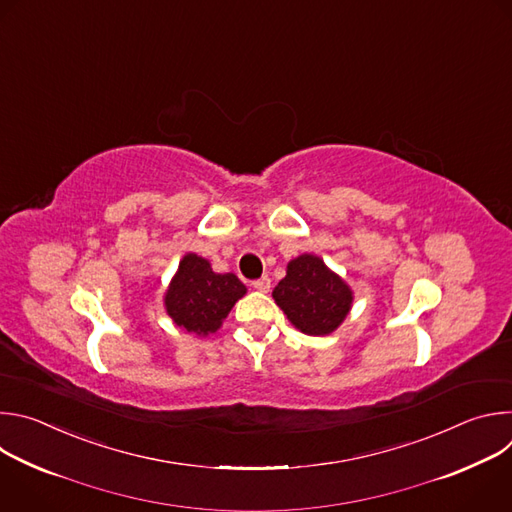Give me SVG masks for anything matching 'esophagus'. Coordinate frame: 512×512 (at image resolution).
Masks as SVG:
<instances>
[{
    "mask_svg": "<svg viewBox=\"0 0 512 512\" xmlns=\"http://www.w3.org/2000/svg\"><path fill=\"white\" fill-rule=\"evenodd\" d=\"M253 287H255L257 291H261V294H267V291L271 289V279H269L267 275H263V277H259V279L253 281Z\"/></svg>",
    "mask_w": 512,
    "mask_h": 512,
    "instance_id": "obj_1",
    "label": "esophagus"
}]
</instances>
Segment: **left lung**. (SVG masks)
<instances>
[{"label": "left lung", "mask_w": 512, "mask_h": 512, "mask_svg": "<svg viewBox=\"0 0 512 512\" xmlns=\"http://www.w3.org/2000/svg\"><path fill=\"white\" fill-rule=\"evenodd\" d=\"M273 300L287 320L308 336H328L352 310L354 291L322 257L302 253L291 259L275 285Z\"/></svg>", "instance_id": "8db88e82"}]
</instances>
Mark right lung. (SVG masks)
<instances>
[{
  "label": "right lung",
  "mask_w": 512,
  "mask_h": 512,
  "mask_svg": "<svg viewBox=\"0 0 512 512\" xmlns=\"http://www.w3.org/2000/svg\"><path fill=\"white\" fill-rule=\"evenodd\" d=\"M245 294L247 287L235 273H214L208 259L186 253L164 294V310L178 328L208 336Z\"/></svg>",
  "instance_id": "right-lung-1"
}]
</instances>
